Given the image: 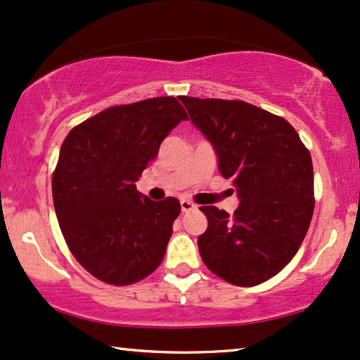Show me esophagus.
<instances>
[{
  "label": "esophagus",
  "mask_w": 360,
  "mask_h": 360,
  "mask_svg": "<svg viewBox=\"0 0 360 360\" xmlns=\"http://www.w3.org/2000/svg\"><path fill=\"white\" fill-rule=\"evenodd\" d=\"M180 206H181V212H188V211H193L196 207V205H193V202L188 201V200H181Z\"/></svg>",
  "instance_id": "obj_1"
}]
</instances>
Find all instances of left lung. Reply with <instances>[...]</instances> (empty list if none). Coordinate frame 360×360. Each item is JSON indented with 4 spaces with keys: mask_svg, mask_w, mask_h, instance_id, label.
<instances>
[{
    "mask_svg": "<svg viewBox=\"0 0 360 360\" xmlns=\"http://www.w3.org/2000/svg\"><path fill=\"white\" fill-rule=\"evenodd\" d=\"M191 123L232 179L240 205L233 216L201 206L202 263L227 283L252 288L294 258L314 214V165L292 124L242 101L181 96Z\"/></svg>",
    "mask_w": 360,
    "mask_h": 360,
    "instance_id": "obj_1",
    "label": "left lung"
}]
</instances>
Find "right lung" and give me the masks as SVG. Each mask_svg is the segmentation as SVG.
I'll return each instance as SVG.
<instances>
[{
	"mask_svg": "<svg viewBox=\"0 0 360 360\" xmlns=\"http://www.w3.org/2000/svg\"><path fill=\"white\" fill-rule=\"evenodd\" d=\"M186 118L175 97H154L107 108L68 133L53 205L68 247L94 278L127 285L162 263L180 202L149 200L136 181Z\"/></svg>",
	"mask_w": 360,
	"mask_h": 360,
	"instance_id": "1",
	"label": "right lung"
}]
</instances>
